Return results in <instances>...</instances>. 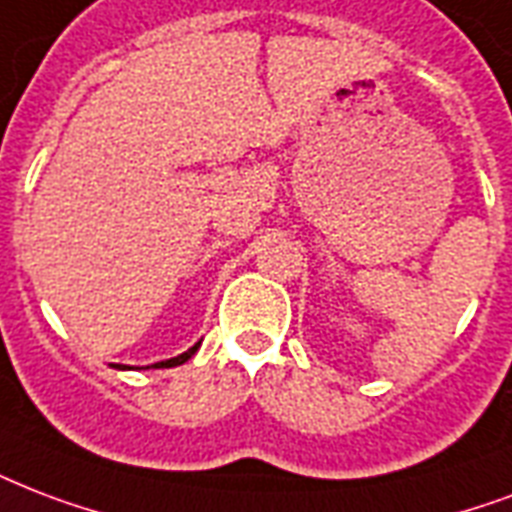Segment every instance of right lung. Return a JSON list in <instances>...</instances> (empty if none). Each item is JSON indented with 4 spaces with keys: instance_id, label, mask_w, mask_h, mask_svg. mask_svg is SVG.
<instances>
[{
    "instance_id": "1",
    "label": "right lung",
    "mask_w": 512,
    "mask_h": 512,
    "mask_svg": "<svg viewBox=\"0 0 512 512\" xmlns=\"http://www.w3.org/2000/svg\"><path fill=\"white\" fill-rule=\"evenodd\" d=\"M195 349H198V343H195V346H193V349H190V351H185V354H179V357H174V360L166 362V365H182V362L190 360V357H193ZM161 365H163V362H161Z\"/></svg>"
}]
</instances>
